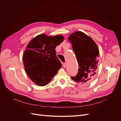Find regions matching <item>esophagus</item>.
I'll list each match as a JSON object with an SVG mask.
<instances>
[{"instance_id": "1", "label": "esophagus", "mask_w": 121, "mask_h": 121, "mask_svg": "<svg viewBox=\"0 0 121 121\" xmlns=\"http://www.w3.org/2000/svg\"><path fill=\"white\" fill-rule=\"evenodd\" d=\"M63 66L64 68H66L67 67V64L65 63H63Z\"/></svg>"}]
</instances>
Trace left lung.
I'll return each mask as SVG.
<instances>
[{
  "mask_svg": "<svg viewBox=\"0 0 121 121\" xmlns=\"http://www.w3.org/2000/svg\"><path fill=\"white\" fill-rule=\"evenodd\" d=\"M68 40L78 60V72L71 78L79 84H86L94 79L98 63L99 49L96 44L89 36L80 31L69 35Z\"/></svg>",
  "mask_w": 121,
  "mask_h": 121,
  "instance_id": "8db88e82",
  "label": "left lung"
}]
</instances>
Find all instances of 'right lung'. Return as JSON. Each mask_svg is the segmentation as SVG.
Listing matches in <instances>:
<instances>
[{"label":"right lung","mask_w":121,"mask_h":121,"mask_svg":"<svg viewBox=\"0 0 121 121\" xmlns=\"http://www.w3.org/2000/svg\"><path fill=\"white\" fill-rule=\"evenodd\" d=\"M63 40V35L48 36L42 34L29 42L23 61L26 73L36 84L47 85L61 67L55 49Z\"/></svg>","instance_id":"right-lung-1"}]
</instances>
